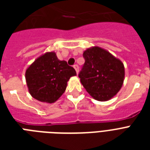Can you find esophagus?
I'll return each mask as SVG.
<instances>
[{"label": "esophagus", "instance_id": "34e87169", "mask_svg": "<svg viewBox=\"0 0 150 150\" xmlns=\"http://www.w3.org/2000/svg\"><path fill=\"white\" fill-rule=\"evenodd\" d=\"M74 68H75V71H76V73H77V75H78L79 72V67L77 64H75V65H74Z\"/></svg>", "mask_w": 150, "mask_h": 150}]
</instances>
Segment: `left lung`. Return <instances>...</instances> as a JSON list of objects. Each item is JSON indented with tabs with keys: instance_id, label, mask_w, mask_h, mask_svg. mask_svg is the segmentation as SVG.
<instances>
[{
	"instance_id": "left-lung-1",
	"label": "left lung",
	"mask_w": 150,
	"mask_h": 150,
	"mask_svg": "<svg viewBox=\"0 0 150 150\" xmlns=\"http://www.w3.org/2000/svg\"><path fill=\"white\" fill-rule=\"evenodd\" d=\"M85 64L79 77L88 93L98 101H107L120 91L125 80L121 60L95 46L83 52Z\"/></svg>"
}]
</instances>
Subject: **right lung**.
Instances as JSON below:
<instances>
[{"instance_id": "right-lung-1", "label": "right lung", "mask_w": 150, "mask_h": 150, "mask_svg": "<svg viewBox=\"0 0 150 150\" xmlns=\"http://www.w3.org/2000/svg\"><path fill=\"white\" fill-rule=\"evenodd\" d=\"M76 71L65 61H60L54 51L35 60L25 71L28 90L36 100L47 103L56 102L64 93L71 77Z\"/></svg>"}]
</instances>
